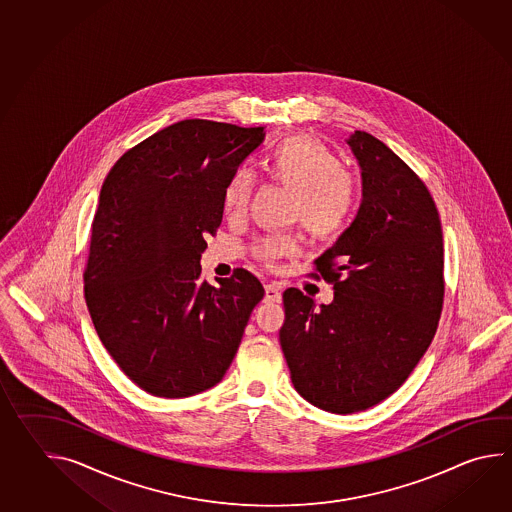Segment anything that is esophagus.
<instances>
[{
    "mask_svg": "<svg viewBox=\"0 0 512 512\" xmlns=\"http://www.w3.org/2000/svg\"><path fill=\"white\" fill-rule=\"evenodd\" d=\"M264 292H266V295H264V301H268V303H275V301H279V299H281V288H279L275 282H272V284H266V286H264Z\"/></svg>",
    "mask_w": 512,
    "mask_h": 512,
    "instance_id": "34e87169",
    "label": "esophagus"
}]
</instances>
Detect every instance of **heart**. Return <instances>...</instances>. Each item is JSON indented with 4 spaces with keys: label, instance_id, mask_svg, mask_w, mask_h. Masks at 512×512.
<instances>
[{
    "label": "heart",
    "instance_id": "heart-1",
    "mask_svg": "<svg viewBox=\"0 0 512 512\" xmlns=\"http://www.w3.org/2000/svg\"><path fill=\"white\" fill-rule=\"evenodd\" d=\"M266 177L293 191L292 217L315 239H332L345 230L357 204V184L341 160L312 136L284 138L262 162ZM253 180L246 169H237L226 182L222 206L228 217L242 215L250 202ZM297 242L290 237H268L257 246V255L272 261L292 255Z\"/></svg>",
    "mask_w": 512,
    "mask_h": 512
}]
</instances>
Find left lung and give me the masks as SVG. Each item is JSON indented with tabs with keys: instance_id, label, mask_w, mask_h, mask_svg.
I'll use <instances>...</instances> for the list:
<instances>
[{
	"instance_id": "8db88e82",
	"label": "left lung",
	"mask_w": 512,
	"mask_h": 512,
	"mask_svg": "<svg viewBox=\"0 0 512 512\" xmlns=\"http://www.w3.org/2000/svg\"><path fill=\"white\" fill-rule=\"evenodd\" d=\"M363 177L354 222L315 261L334 301L282 293V352L295 390L332 414L374 407L407 381L438 328L443 231L427 186L376 136L346 140ZM319 277L317 273H312Z\"/></svg>"
}]
</instances>
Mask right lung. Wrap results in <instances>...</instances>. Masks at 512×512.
Masks as SVG:
<instances>
[{
    "label": "right lung",
    "mask_w": 512,
    "mask_h": 512,
    "mask_svg": "<svg viewBox=\"0 0 512 512\" xmlns=\"http://www.w3.org/2000/svg\"><path fill=\"white\" fill-rule=\"evenodd\" d=\"M264 136V127L182 120L129 149L105 177L85 303L105 350L153 396H195L217 385L264 297L242 268L217 286L200 279L226 182Z\"/></svg>",
    "instance_id": "add662e5"
}]
</instances>
